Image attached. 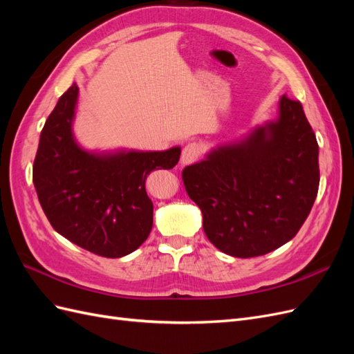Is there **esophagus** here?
<instances>
[{"instance_id":"esophagus-1","label":"esophagus","mask_w":354,"mask_h":354,"mask_svg":"<svg viewBox=\"0 0 354 354\" xmlns=\"http://www.w3.org/2000/svg\"><path fill=\"white\" fill-rule=\"evenodd\" d=\"M201 153H202L201 145H198V143H195V142H194V143H187V145L183 147V151H181L180 162L183 164V165L195 162V160L201 156Z\"/></svg>"}]
</instances>
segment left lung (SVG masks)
Segmentation results:
<instances>
[{
    "mask_svg": "<svg viewBox=\"0 0 354 354\" xmlns=\"http://www.w3.org/2000/svg\"><path fill=\"white\" fill-rule=\"evenodd\" d=\"M181 177L221 252L250 259L279 248L301 229L319 189V146L301 103L282 95L276 121L212 149Z\"/></svg>",
    "mask_w": 354,
    "mask_h": 354,
    "instance_id": "8db88e82",
    "label": "left lung"
}]
</instances>
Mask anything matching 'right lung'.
<instances>
[{"mask_svg": "<svg viewBox=\"0 0 354 354\" xmlns=\"http://www.w3.org/2000/svg\"><path fill=\"white\" fill-rule=\"evenodd\" d=\"M78 91L72 84L47 118L32 178L53 229L93 254L120 259L136 251L152 230L147 176L153 169L174 168L181 149L85 151L72 133Z\"/></svg>", "mask_w": 354, "mask_h": 354, "instance_id": "add662e5", "label": "right lung"}]
</instances>
